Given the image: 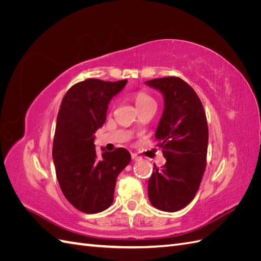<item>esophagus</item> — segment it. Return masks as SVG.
Wrapping results in <instances>:
<instances>
[{
    "label": "esophagus",
    "instance_id": "obj_1",
    "mask_svg": "<svg viewBox=\"0 0 261 261\" xmlns=\"http://www.w3.org/2000/svg\"><path fill=\"white\" fill-rule=\"evenodd\" d=\"M132 159H133L134 161H139V160H140V156L137 155L136 153H132Z\"/></svg>",
    "mask_w": 261,
    "mask_h": 261
}]
</instances>
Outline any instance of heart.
<instances>
[{"label": "heart", "mask_w": 261, "mask_h": 261, "mask_svg": "<svg viewBox=\"0 0 261 261\" xmlns=\"http://www.w3.org/2000/svg\"><path fill=\"white\" fill-rule=\"evenodd\" d=\"M135 102L137 108H140L150 103H154V99L145 91H138L135 94Z\"/></svg>", "instance_id": "b5f03b06"}]
</instances>
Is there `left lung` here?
Listing matches in <instances>:
<instances>
[{"label":"left lung","instance_id":"left-lung-1","mask_svg":"<svg viewBox=\"0 0 261 261\" xmlns=\"http://www.w3.org/2000/svg\"><path fill=\"white\" fill-rule=\"evenodd\" d=\"M146 84L164 97L155 138L167 159L162 169L154 165L148 180L149 200L156 209L175 212L194 199L206 170L207 117L199 97L181 78H155Z\"/></svg>","mask_w":261,"mask_h":261}]
</instances>
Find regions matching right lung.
Wrapping results in <instances>:
<instances>
[{
  "instance_id": "right-lung-1",
  "label": "right lung",
  "mask_w": 261,
  "mask_h": 261,
  "mask_svg": "<svg viewBox=\"0 0 261 261\" xmlns=\"http://www.w3.org/2000/svg\"><path fill=\"white\" fill-rule=\"evenodd\" d=\"M126 83L88 78L70 87L62 100L52 149L55 173L65 198L85 213L111 206L116 177L132 159L125 148L99 154L93 144L110 100Z\"/></svg>"
}]
</instances>
